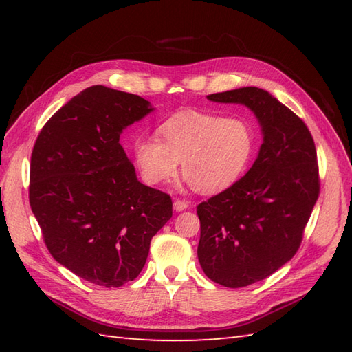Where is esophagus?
Listing matches in <instances>:
<instances>
[{
	"label": "esophagus",
	"instance_id": "1",
	"mask_svg": "<svg viewBox=\"0 0 352 352\" xmlns=\"http://www.w3.org/2000/svg\"><path fill=\"white\" fill-rule=\"evenodd\" d=\"M188 207H189V203H186V201H182V199H175L174 201V210L175 212H183Z\"/></svg>",
	"mask_w": 352,
	"mask_h": 352
}]
</instances>
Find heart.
I'll use <instances>...</instances> for the list:
<instances>
[{
	"label": "heart",
	"mask_w": 352,
	"mask_h": 352,
	"mask_svg": "<svg viewBox=\"0 0 352 352\" xmlns=\"http://www.w3.org/2000/svg\"><path fill=\"white\" fill-rule=\"evenodd\" d=\"M157 136H139L133 155L148 184L168 182L182 160L186 182L206 195L231 188L256 155L257 140L242 119L186 110L168 118Z\"/></svg>",
	"instance_id": "1"
}]
</instances>
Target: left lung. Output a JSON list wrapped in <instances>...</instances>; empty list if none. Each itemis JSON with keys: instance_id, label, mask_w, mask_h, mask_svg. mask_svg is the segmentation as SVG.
<instances>
[{"instance_id": "8db88e82", "label": "left lung", "mask_w": 352, "mask_h": 352, "mask_svg": "<svg viewBox=\"0 0 352 352\" xmlns=\"http://www.w3.org/2000/svg\"><path fill=\"white\" fill-rule=\"evenodd\" d=\"M207 100L246 106L263 134L251 169L197 207L199 265L212 281L237 289L267 278L300 248L319 197L318 155L302 119L263 89L241 87Z\"/></svg>"}]
</instances>
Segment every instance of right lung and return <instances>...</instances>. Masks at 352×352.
<instances>
[{
	"mask_svg": "<svg viewBox=\"0 0 352 352\" xmlns=\"http://www.w3.org/2000/svg\"><path fill=\"white\" fill-rule=\"evenodd\" d=\"M154 109L139 95L91 86L43 125L30 164V206L51 256L89 283L119 287L140 274L172 216L168 193L142 184L119 144Z\"/></svg>",
	"mask_w": 352,
	"mask_h": 352,
	"instance_id": "right-lung-1",
	"label": "right lung"
}]
</instances>
